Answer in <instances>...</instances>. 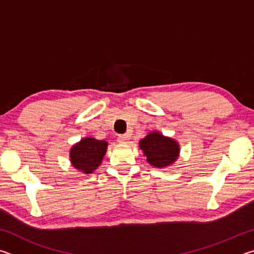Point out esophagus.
I'll use <instances>...</instances> for the list:
<instances>
[{"instance_id": "34e87169", "label": "esophagus", "mask_w": 254, "mask_h": 254, "mask_svg": "<svg viewBox=\"0 0 254 254\" xmlns=\"http://www.w3.org/2000/svg\"><path fill=\"white\" fill-rule=\"evenodd\" d=\"M128 140H130V134H128V133H126V134H120L118 136V141L120 143H127Z\"/></svg>"}]
</instances>
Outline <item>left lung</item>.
<instances>
[{"label": "left lung", "mask_w": 254, "mask_h": 254, "mask_svg": "<svg viewBox=\"0 0 254 254\" xmlns=\"http://www.w3.org/2000/svg\"><path fill=\"white\" fill-rule=\"evenodd\" d=\"M140 149L147 157L150 165L157 168H165L177 160L179 157V144L171 137L153 131L145 135L139 142Z\"/></svg>", "instance_id": "obj_1"}]
</instances>
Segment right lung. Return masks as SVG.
<instances>
[{"mask_svg": "<svg viewBox=\"0 0 254 254\" xmlns=\"http://www.w3.org/2000/svg\"><path fill=\"white\" fill-rule=\"evenodd\" d=\"M106 149V141L96 140L94 137H84L70 149L69 158L71 165L81 173L92 174L100 167Z\"/></svg>", "mask_w": 254, "mask_h": 254, "instance_id": "1", "label": "right lung"}]
</instances>
